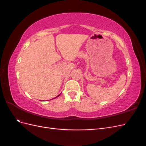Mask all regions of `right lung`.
<instances>
[{
  "label": "right lung",
  "instance_id": "right-lung-1",
  "mask_svg": "<svg viewBox=\"0 0 146 146\" xmlns=\"http://www.w3.org/2000/svg\"><path fill=\"white\" fill-rule=\"evenodd\" d=\"M59 96H60V95H58V96H57V97H58ZM57 97H56V98H57Z\"/></svg>",
  "mask_w": 146,
  "mask_h": 146
}]
</instances>
